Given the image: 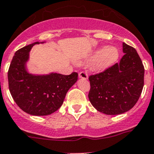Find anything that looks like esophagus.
<instances>
[{
    "label": "esophagus",
    "instance_id": "obj_1",
    "mask_svg": "<svg viewBox=\"0 0 154 154\" xmlns=\"http://www.w3.org/2000/svg\"><path fill=\"white\" fill-rule=\"evenodd\" d=\"M79 77L82 79H88V74L86 72V71H81V72L79 73Z\"/></svg>",
    "mask_w": 154,
    "mask_h": 154
}]
</instances>
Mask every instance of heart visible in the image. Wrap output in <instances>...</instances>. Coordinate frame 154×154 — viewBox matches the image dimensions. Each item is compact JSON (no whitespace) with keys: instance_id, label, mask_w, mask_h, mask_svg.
Here are the masks:
<instances>
[{"instance_id":"b5f03b06","label":"heart","mask_w":154,"mask_h":154,"mask_svg":"<svg viewBox=\"0 0 154 154\" xmlns=\"http://www.w3.org/2000/svg\"><path fill=\"white\" fill-rule=\"evenodd\" d=\"M119 51L116 47H103L94 53L90 58L92 62V68L95 71H102L111 66L118 60Z\"/></svg>"}]
</instances>
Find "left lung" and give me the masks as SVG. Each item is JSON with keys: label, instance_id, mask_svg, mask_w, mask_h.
Instances as JSON below:
<instances>
[{"label": "left lung", "instance_id": "left-lung-1", "mask_svg": "<svg viewBox=\"0 0 154 154\" xmlns=\"http://www.w3.org/2000/svg\"><path fill=\"white\" fill-rule=\"evenodd\" d=\"M123 52L119 63L88 77V99L97 111L106 115L130 110L143 89L144 68L137 51L123 43Z\"/></svg>", "mask_w": 154, "mask_h": 154}]
</instances>
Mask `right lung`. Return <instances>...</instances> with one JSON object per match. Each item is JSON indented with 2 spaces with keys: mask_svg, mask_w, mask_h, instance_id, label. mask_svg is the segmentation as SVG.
<instances>
[{
  "mask_svg": "<svg viewBox=\"0 0 154 154\" xmlns=\"http://www.w3.org/2000/svg\"><path fill=\"white\" fill-rule=\"evenodd\" d=\"M38 42L28 45L15 53L8 70L9 89L16 104L32 116H48L63 103L66 93L77 82L78 74L69 75L53 73L34 76L25 70L29 51Z\"/></svg>",
  "mask_w": 154,
  "mask_h": 154,
  "instance_id": "add662e5",
  "label": "right lung"
}]
</instances>
